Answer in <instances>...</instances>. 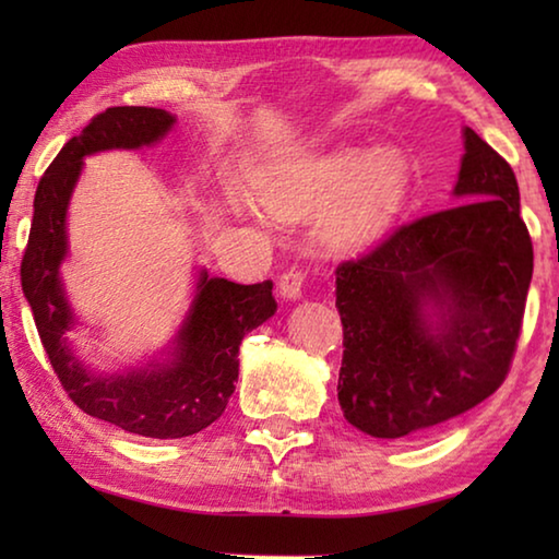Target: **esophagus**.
I'll return each mask as SVG.
<instances>
[{"mask_svg": "<svg viewBox=\"0 0 559 559\" xmlns=\"http://www.w3.org/2000/svg\"><path fill=\"white\" fill-rule=\"evenodd\" d=\"M302 281H306V273L300 269H288L283 276L278 278V290L283 298H298L302 290Z\"/></svg>", "mask_w": 559, "mask_h": 559, "instance_id": "esophagus-1", "label": "esophagus"}]
</instances>
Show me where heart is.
<instances>
[{
	"label": "heart",
	"mask_w": 559,
	"mask_h": 559,
	"mask_svg": "<svg viewBox=\"0 0 559 559\" xmlns=\"http://www.w3.org/2000/svg\"><path fill=\"white\" fill-rule=\"evenodd\" d=\"M406 179L409 169L394 150L365 155L362 150L343 147L281 169L278 177L261 185V200L283 219H300L343 197L333 216V234L340 241H357L400 210Z\"/></svg>",
	"instance_id": "1"
}]
</instances>
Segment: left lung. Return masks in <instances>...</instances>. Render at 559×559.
I'll return each instance as SVG.
<instances>
[{
  "label": "left lung",
  "mask_w": 559,
  "mask_h": 559,
  "mask_svg": "<svg viewBox=\"0 0 559 559\" xmlns=\"http://www.w3.org/2000/svg\"><path fill=\"white\" fill-rule=\"evenodd\" d=\"M459 204L400 224L335 269L343 320L337 402L377 439L461 416L506 382L523 328L533 241L513 167L471 128ZM427 299L440 308L431 329Z\"/></svg>",
  "instance_id": "8db88e82"
}]
</instances>
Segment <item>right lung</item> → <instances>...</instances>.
I'll list each match as a JSON object with an SVG mask.
<instances>
[{
    "mask_svg": "<svg viewBox=\"0 0 559 559\" xmlns=\"http://www.w3.org/2000/svg\"><path fill=\"white\" fill-rule=\"evenodd\" d=\"M163 108L116 106L93 116L79 135L61 147L39 179L34 197L29 243L22 259V290L49 362L71 402L96 419L138 437L182 439L222 416L239 380V345L249 330L276 313L273 283L200 278L192 313L177 337L175 362L153 372L93 377L66 345L71 310L63 298L59 263L66 257V206L79 179L83 155L110 147H143L173 128Z\"/></svg>",
    "mask_w": 559,
    "mask_h": 559,
    "instance_id": "obj_1",
    "label": "right lung"
}]
</instances>
